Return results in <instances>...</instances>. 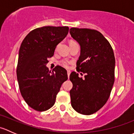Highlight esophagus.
<instances>
[{"mask_svg": "<svg viewBox=\"0 0 134 134\" xmlns=\"http://www.w3.org/2000/svg\"><path fill=\"white\" fill-rule=\"evenodd\" d=\"M70 74H71V71H67V76H68V78L69 77Z\"/></svg>", "mask_w": 134, "mask_h": 134, "instance_id": "esophagus-1", "label": "esophagus"}]
</instances>
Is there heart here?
I'll return each mask as SVG.
<instances>
[{
	"label": "heart",
	"mask_w": 134,
	"mask_h": 134,
	"mask_svg": "<svg viewBox=\"0 0 134 134\" xmlns=\"http://www.w3.org/2000/svg\"><path fill=\"white\" fill-rule=\"evenodd\" d=\"M69 63L70 62L68 60H66V59L62 61V65H63V66H64L65 67H68L69 65Z\"/></svg>",
	"instance_id": "heart-1"
}]
</instances>
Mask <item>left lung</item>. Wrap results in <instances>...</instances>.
Instances as JSON below:
<instances>
[{"label": "left lung", "mask_w": 134, "mask_h": 134, "mask_svg": "<svg viewBox=\"0 0 134 134\" xmlns=\"http://www.w3.org/2000/svg\"><path fill=\"white\" fill-rule=\"evenodd\" d=\"M69 32L80 46L76 69L86 74L83 78L74 71L70 75L71 106L78 113L89 115L99 110L110 95L115 80L114 53L98 31L71 28Z\"/></svg>", "instance_id": "obj_1"}]
</instances>
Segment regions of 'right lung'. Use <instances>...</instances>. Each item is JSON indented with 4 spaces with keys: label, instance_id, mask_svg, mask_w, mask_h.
<instances>
[{
    "label": "right lung",
    "instance_id": "add662e5",
    "mask_svg": "<svg viewBox=\"0 0 134 134\" xmlns=\"http://www.w3.org/2000/svg\"><path fill=\"white\" fill-rule=\"evenodd\" d=\"M68 32L67 26H43L31 31L21 43L17 81L24 100L35 110L44 111L52 107L62 84L68 78L61 66L52 72L46 66Z\"/></svg>",
    "mask_w": 134,
    "mask_h": 134
}]
</instances>
